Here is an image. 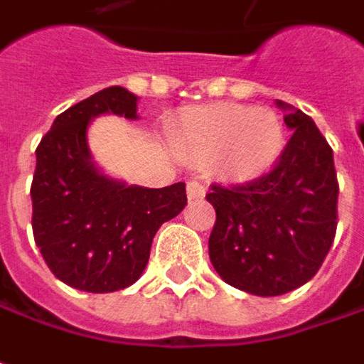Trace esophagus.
Wrapping results in <instances>:
<instances>
[{
	"label": "esophagus",
	"mask_w": 364,
	"mask_h": 364,
	"mask_svg": "<svg viewBox=\"0 0 364 364\" xmlns=\"http://www.w3.org/2000/svg\"><path fill=\"white\" fill-rule=\"evenodd\" d=\"M187 196L189 199H199L205 196V187L199 181H189L187 183Z\"/></svg>",
	"instance_id": "1"
}]
</instances>
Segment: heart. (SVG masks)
Wrapping results in <instances>:
<instances>
[{
  "label": "heart",
  "instance_id": "1",
  "mask_svg": "<svg viewBox=\"0 0 364 364\" xmlns=\"http://www.w3.org/2000/svg\"><path fill=\"white\" fill-rule=\"evenodd\" d=\"M181 144L189 151L215 156L234 179H252L264 173L283 152V126L269 109L220 103L187 119Z\"/></svg>",
  "mask_w": 364,
  "mask_h": 364
}]
</instances>
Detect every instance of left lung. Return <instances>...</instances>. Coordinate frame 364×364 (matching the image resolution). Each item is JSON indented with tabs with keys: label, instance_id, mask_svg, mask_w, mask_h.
Segmentation results:
<instances>
[{
	"label": "left lung",
	"instance_id": "8db88e82",
	"mask_svg": "<svg viewBox=\"0 0 364 364\" xmlns=\"http://www.w3.org/2000/svg\"><path fill=\"white\" fill-rule=\"evenodd\" d=\"M279 107H289L277 102ZM293 130L275 166L240 185L213 183L210 261L228 285L252 295L289 293L316 275L336 236L334 154L314 119L285 114Z\"/></svg>",
	"mask_w": 364,
	"mask_h": 364
}]
</instances>
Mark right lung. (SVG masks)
<instances>
[{
	"label": "right lung",
	"mask_w": 364,
	"mask_h": 364,
	"mask_svg": "<svg viewBox=\"0 0 364 364\" xmlns=\"http://www.w3.org/2000/svg\"><path fill=\"white\" fill-rule=\"evenodd\" d=\"M136 102L128 89H103L56 116L36 149L34 240L53 275L81 291L109 293L136 283L156 230L187 205L185 183L126 185L91 163L89 122L102 114L136 119Z\"/></svg>",
	"instance_id": "right-lung-1"
}]
</instances>
